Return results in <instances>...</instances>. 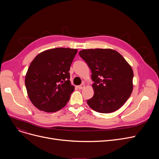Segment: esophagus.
<instances>
[{
  "instance_id": "obj_1",
  "label": "esophagus",
  "mask_w": 159,
  "mask_h": 159,
  "mask_svg": "<svg viewBox=\"0 0 159 159\" xmlns=\"http://www.w3.org/2000/svg\"><path fill=\"white\" fill-rule=\"evenodd\" d=\"M84 87H85L84 84H82L81 85L78 86V87H77V88H78L79 89H84Z\"/></svg>"
}]
</instances>
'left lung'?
Masks as SVG:
<instances>
[{
	"instance_id": "8db88e82",
	"label": "left lung",
	"mask_w": 159,
	"mask_h": 159,
	"mask_svg": "<svg viewBox=\"0 0 159 159\" xmlns=\"http://www.w3.org/2000/svg\"><path fill=\"white\" fill-rule=\"evenodd\" d=\"M79 55L91 70L93 97L88 106L97 112L109 113L119 110L133 91V72L124 57L111 49H88Z\"/></svg>"
}]
</instances>
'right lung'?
<instances>
[{
	"label": "right lung",
	"instance_id": "add662e5",
	"mask_svg": "<svg viewBox=\"0 0 159 159\" xmlns=\"http://www.w3.org/2000/svg\"><path fill=\"white\" fill-rule=\"evenodd\" d=\"M77 52L71 48L50 49L39 53L31 62L25 85L31 102L39 110L55 112L69 101L75 88L69 71Z\"/></svg>",
	"mask_w": 159,
	"mask_h": 159
}]
</instances>
